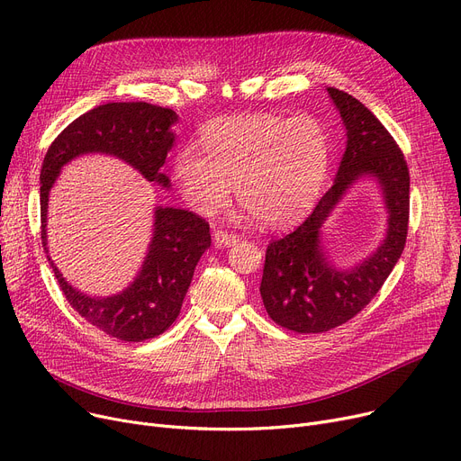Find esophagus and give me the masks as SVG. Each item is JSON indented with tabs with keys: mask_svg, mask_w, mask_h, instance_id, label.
Instances as JSON below:
<instances>
[{
	"mask_svg": "<svg viewBox=\"0 0 461 461\" xmlns=\"http://www.w3.org/2000/svg\"><path fill=\"white\" fill-rule=\"evenodd\" d=\"M212 240H214L216 247H233V245L239 243V237L230 233V231H224V230H214Z\"/></svg>",
	"mask_w": 461,
	"mask_h": 461,
	"instance_id": "obj_1",
	"label": "esophagus"
}]
</instances>
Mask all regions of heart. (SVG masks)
Here are the masks:
<instances>
[{"instance_id": "1", "label": "heart", "mask_w": 461, "mask_h": 461, "mask_svg": "<svg viewBox=\"0 0 461 461\" xmlns=\"http://www.w3.org/2000/svg\"><path fill=\"white\" fill-rule=\"evenodd\" d=\"M174 157L185 202L203 216L237 200L263 226L282 228L308 212L329 167V138L312 117L245 113L214 117Z\"/></svg>"}]
</instances>
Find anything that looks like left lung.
<instances>
[{"instance_id":"1","label":"left lung","mask_w":461,"mask_h":461,"mask_svg":"<svg viewBox=\"0 0 461 461\" xmlns=\"http://www.w3.org/2000/svg\"><path fill=\"white\" fill-rule=\"evenodd\" d=\"M340 112L348 145L332 186L306 221L265 252L259 294L269 318L299 334L325 332L366 308L398 263L409 224V169L398 143L355 96L327 87ZM360 176L382 186L390 228L380 249L351 270H336L322 252L321 226Z\"/></svg>"}]
</instances>
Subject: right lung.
<instances>
[{"label":"right lung","instance_id":"1","mask_svg":"<svg viewBox=\"0 0 461 461\" xmlns=\"http://www.w3.org/2000/svg\"><path fill=\"white\" fill-rule=\"evenodd\" d=\"M174 123V110L149 103H108L72 121L48 148L41 169V239L46 254L48 194L61 167L86 153H106L129 162L148 181L167 186L160 167L176 141ZM153 226L141 271L112 297L80 294L46 256L68 304L87 323L123 342L149 340L177 320L194 269L211 247L209 222L192 211L157 207Z\"/></svg>","mask_w":461,"mask_h":461}]
</instances>
